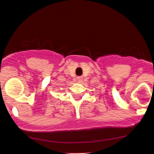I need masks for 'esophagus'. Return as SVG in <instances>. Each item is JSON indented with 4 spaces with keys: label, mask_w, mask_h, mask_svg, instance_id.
I'll use <instances>...</instances> for the list:
<instances>
[{
    "label": "esophagus",
    "mask_w": 154,
    "mask_h": 154,
    "mask_svg": "<svg viewBox=\"0 0 154 154\" xmlns=\"http://www.w3.org/2000/svg\"><path fill=\"white\" fill-rule=\"evenodd\" d=\"M82 77H77V80H78V82H82Z\"/></svg>",
    "instance_id": "obj_1"
}]
</instances>
